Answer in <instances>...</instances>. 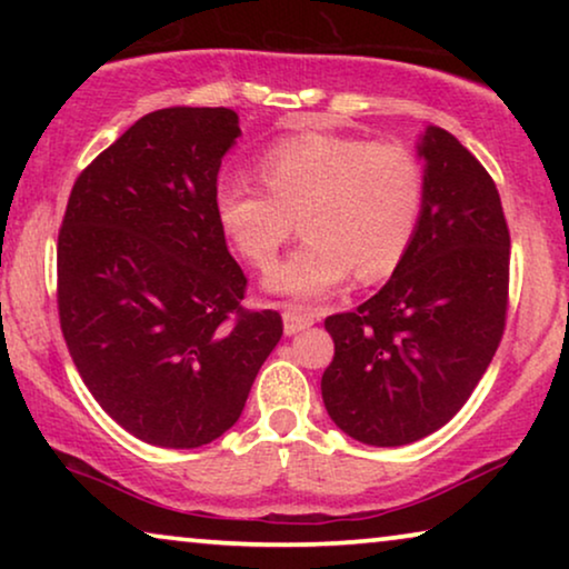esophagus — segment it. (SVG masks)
Listing matches in <instances>:
<instances>
[{
	"label": "esophagus",
	"mask_w": 569,
	"mask_h": 569,
	"mask_svg": "<svg viewBox=\"0 0 569 569\" xmlns=\"http://www.w3.org/2000/svg\"><path fill=\"white\" fill-rule=\"evenodd\" d=\"M282 321H284V333L287 337H292V333H300L306 331L308 326H313V316L302 313L298 308H287L282 313Z\"/></svg>",
	"instance_id": "1"
}]
</instances>
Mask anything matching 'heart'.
Masks as SVG:
<instances>
[{"label": "heart", "mask_w": 569, "mask_h": 569, "mask_svg": "<svg viewBox=\"0 0 569 569\" xmlns=\"http://www.w3.org/2000/svg\"><path fill=\"white\" fill-rule=\"evenodd\" d=\"M259 173L267 189L246 178L217 183L214 214L259 269L277 259L300 220L306 243L269 271V292L318 302L352 271L376 282L399 267L415 240L425 178L403 144L308 131L271 144Z\"/></svg>", "instance_id": "b5f03b06"}]
</instances>
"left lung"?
<instances>
[{
	"label": "left lung",
	"instance_id": "1",
	"mask_svg": "<svg viewBox=\"0 0 569 569\" xmlns=\"http://www.w3.org/2000/svg\"><path fill=\"white\" fill-rule=\"evenodd\" d=\"M425 201L407 256L355 313L326 318L323 403L349 438L409 446L450 422L500 347L510 232L481 162L440 127L419 134Z\"/></svg>",
	"mask_w": 569,
	"mask_h": 569
}]
</instances>
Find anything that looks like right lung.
I'll use <instances>...</instances> for the list:
<instances>
[{
	"instance_id": "1",
	"label": "right lung",
	"mask_w": 569,
	"mask_h": 569,
	"mask_svg": "<svg viewBox=\"0 0 569 569\" xmlns=\"http://www.w3.org/2000/svg\"><path fill=\"white\" fill-rule=\"evenodd\" d=\"M240 137L230 108L147 113L82 170L59 230V321L84 386L160 448H199L238 422L282 337L240 308L246 277L214 214Z\"/></svg>"
}]
</instances>
